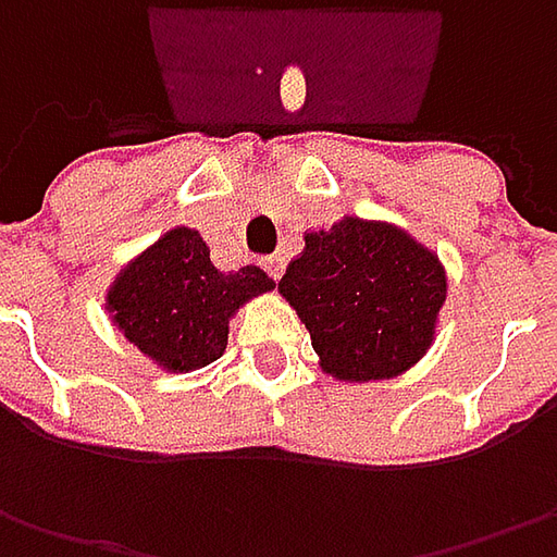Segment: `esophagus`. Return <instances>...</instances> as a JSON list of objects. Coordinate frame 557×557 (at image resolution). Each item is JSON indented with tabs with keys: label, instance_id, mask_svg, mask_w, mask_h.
I'll return each instance as SVG.
<instances>
[{
	"label": "esophagus",
	"instance_id": "34e87169",
	"mask_svg": "<svg viewBox=\"0 0 557 557\" xmlns=\"http://www.w3.org/2000/svg\"><path fill=\"white\" fill-rule=\"evenodd\" d=\"M263 267H267V272L272 278H282V272H285V257H278V253H275V257H267Z\"/></svg>",
	"mask_w": 557,
	"mask_h": 557
}]
</instances>
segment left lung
Here are the masks:
<instances>
[{
    "label": "left lung",
    "instance_id": "1",
    "mask_svg": "<svg viewBox=\"0 0 557 557\" xmlns=\"http://www.w3.org/2000/svg\"><path fill=\"white\" fill-rule=\"evenodd\" d=\"M446 290V267L431 247L387 220L350 213L310 228L278 282L322 372L347 384L391 381L418 366L437 341Z\"/></svg>",
    "mask_w": 557,
    "mask_h": 557
}]
</instances>
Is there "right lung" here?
<instances>
[{
	"label": "right lung",
	"instance_id": "obj_1",
	"mask_svg": "<svg viewBox=\"0 0 557 557\" xmlns=\"http://www.w3.org/2000/svg\"><path fill=\"white\" fill-rule=\"evenodd\" d=\"M272 288L260 267L220 272L201 232L173 225L114 275L104 310L145 359L183 374L220 359L235 312Z\"/></svg>",
	"mask_w": 557,
	"mask_h": 557
}]
</instances>
